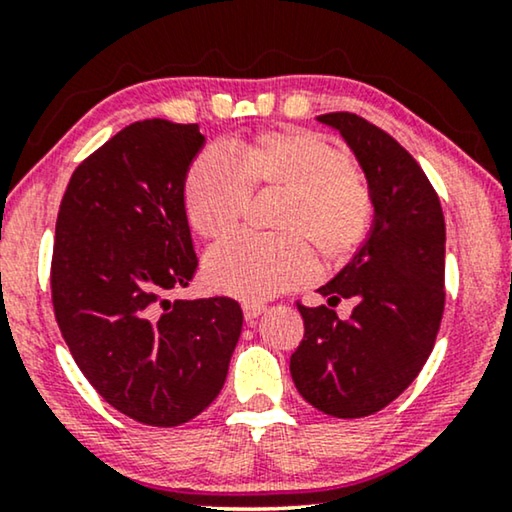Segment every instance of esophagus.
Masks as SVG:
<instances>
[{
	"label": "esophagus",
	"instance_id": "esophagus-1",
	"mask_svg": "<svg viewBox=\"0 0 512 512\" xmlns=\"http://www.w3.org/2000/svg\"><path fill=\"white\" fill-rule=\"evenodd\" d=\"M242 312H244V319L247 321H254L258 314L265 312V305L263 303H254V300H244L242 303Z\"/></svg>",
	"mask_w": 512,
	"mask_h": 512
}]
</instances>
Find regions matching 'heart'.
Instances as JSON below:
<instances>
[{
    "label": "heart",
    "instance_id": "heart-1",
    "mask_svg": "<svg viewBox=\"0 0 512 512\" xmlns=\"http://www.w3.org/2000/svg\"><path fill=\"white\" fill-rule=\"evenodd\" d=\"M279 191L268 223L275 233H237L207 256V279L233 296L261 300L291 289L317 268L342 265L368 242L373 188L352 156L314 130H263L193 160L184 181L191 226L219 240L247 212L251 193Z\"/></svg>",
    "mask_w": 512,
    "mask_h": 512
}]
</instances>
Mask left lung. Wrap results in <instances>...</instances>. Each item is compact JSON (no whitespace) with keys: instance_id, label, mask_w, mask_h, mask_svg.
<instances>
[{"instance_id":"obj_1","label":"left lung","mask_w":512,"mask_h":512,"mask_svg":"<svg viewBox=\"0 0 512 512\" xmlns=\"http://www.w3.org/2000/svg\"><path fill=\"white\" fill-rule=\"evenodd\" d=\"M342 132L375 195L368 242L319 293L298 300L305 335L291 377L307 403L331 417L380 412L403 394L429 359L445 312V219L436 188L394 137L349 111L317 116ZM355 300L342 322L332 307Z\"/></svg>"}]
</instances>
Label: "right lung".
Here are the masks:
<instances>
[{
	"label": "right lung",
	"mask_w": 512,
	"mask_h": 512,
	"mask_svg": "<svg viewBox=\"0 0 512 512\" xmlns=\"http://www.w3.org/2000/svg\"><path fill=\"white\" fill-rule=\"evenodd\" d=\"M198 123L146 118L76 167L55 223L51 296L97 394L149 426H179L219 396L240 340L237 300H167L198 270L184 181Z\"/></svg>",
	"instance_id": "right-lung-1"
}]
</instances>
